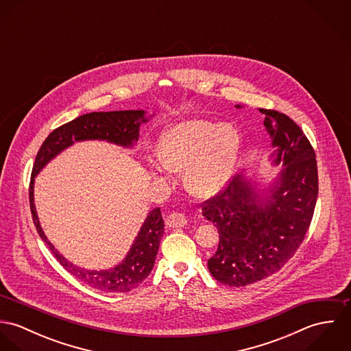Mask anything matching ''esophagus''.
Here are the masks:
<instances>
[{
  "label": "esophagus",
  "instance_id": "obj_1",
  "mask_svg": "<svg viewBox=\"0 0 351 351\" xmlns=\"http://www.w3.org/2000/svg\"><path fill=\"white\" fill-rule=\"evenodd\" d=\"M166 224L171 228H181L188 224V219L182 213H171L167 216Z\"/></svg>",
  "mask_w": 351,
  "mask_h": 351
}]
</instances>
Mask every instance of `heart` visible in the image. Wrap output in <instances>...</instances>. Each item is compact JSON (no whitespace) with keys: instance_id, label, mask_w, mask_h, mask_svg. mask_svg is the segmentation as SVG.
I'll return each mask as SVG.
<instances>
[{"instance_id":"obj_1","label":"heart","mask_w":351,"mask_h":351,"mask_svg":"<svg viewBox=\"0 0 351 351\" xmlns=\"http://www.w3.org/2000/svg\"><path fill=\"white\" fill-rule=\"evenodd\" d=\"M241 149L242 138L234 125L189 119L162 135L155 155L165 170L184 174L191 195L212 199L231 181ZM147 170L154 181L166 182L158 165L147 163Z\"/></svg>"}]
</instances>
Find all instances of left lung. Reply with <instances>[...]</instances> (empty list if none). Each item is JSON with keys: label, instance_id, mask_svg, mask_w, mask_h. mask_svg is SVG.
<instances>
[{"label": "left lung", "instance_id": "1", "mask_svg": "<svg viewBox=\"0 0 351 351\" xmlns=\"http://www.w3.org/2000/svg\"><path fill=\"white\" fill-rule=\"evenodd\" d=\"M261 112L273 149L270 163L281 165V170L269 182L238 174L202 206V216L219 232L208 269L219 282L238 288L271 276L293 256L312 220L319 189L315 151L300 127L277 110Z\"/></svg>", "mask_w": 351, "mask_h": 351}]
</instances>
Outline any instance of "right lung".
<instances>
[{
  "label": "right lung",
  "instance_id": "right-lung-1",
  "mask_svg": "<svg viewBox=\"0 0 351 351\" xmlns=\"http://www.w3.org/2000/svg\"><path fill=\"white\" fill-rule=\"evenodd\" d=\"M152 116L154 113L147 114V112L142 109L93 112L82 114L51 132L38 152L32 169L29 204L39 237L69 273L86 285L102 292H130L149 277L165 232L160 209L154 208L147 213L134 243L117 265L101 270L85 269L64 258L46 237L35 206V178L55 156L78 142L100 141L123 149H135L139 139L141 125L147 123Z\"/></svg>",
  "mask_w": 351,
  "mask_h": 351
}]
</instances>
